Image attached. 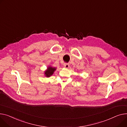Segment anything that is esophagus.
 I'll list each match as a JSON object with an SVG mask.
<instances>
[{
  "instance_id": "obj_1",
  "label": "esophagus",
  "mask_w": 127,
  "mask_h": 127,
  "mask_svg": "<svg viewBox=\"0 0 127 127\" xmlns=\"http://www.w3.org/2000/svg\"><path fill=\"white\" fill-rule=\"evenodd\" d=\"M64 67L66 68H68V67H69V64L68 63H65L64 64Z\"/></svg>"
}]
</instances>
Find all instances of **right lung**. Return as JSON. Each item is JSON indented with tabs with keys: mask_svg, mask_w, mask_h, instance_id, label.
I'll return each mask as SVG.
<instances>
[{
	"mask_svg": "<svg viewBox=\"0 0 127 127\" xmlns=\"http://www.w3.org/2000/svg\"><path fill=\"white\" fill-rule=\"evenodd\" d=\"M56 68H55V67H53L51 66L48 67L47 70L44 72L46 77H49L51 75H52L54 73V71L56 70Z\"/></svg>",
	"mask_w": 127,
	"mask_h": 127,
	"instance_id": "right-lung-1",
	"label": "right lung"
}]
</instances>
